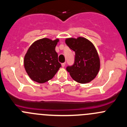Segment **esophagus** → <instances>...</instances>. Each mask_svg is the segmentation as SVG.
<instances>
[{
    "label": "esophagus",
    "instance_id": "esophagus-1",
    "mask_svg": "<svg viewBox=\"0 0 127 127\" xmlns=\"http://www.w3.org/2000/svg\"><path fill=\"white\" fill-rule=\"evenodd\" d=\"M65 65H66V63H63L61 64V66H62V67H64Z\"/></svg>",
    "mask_w": 127,
    "mask_h": 127
}]
</instances>
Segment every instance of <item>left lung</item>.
<instances>
[{"label":"left lung","mask_w":127,"mask_h":127,"mask_svg":"<svg viewBox=\"0 0 127 127\" xmlns=\"http://www.w3.org/2000/svg\"><path fill=\"white\" fill-rule=\"evenodd\" d=\"M65 43L75 52L74 63L72 66H67V71L79 83L91 82L96 77L100 69V60L94 45L82 37L67 38Z\"/></svg>","instance_id":"left-lung-1"}]
</instances>
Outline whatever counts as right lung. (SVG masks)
I'll list each match as a JSON object with an SVG mask.
<instances>
[{"mask_svg": "<svg viewBox=\"0 0 127 127\" xmlns=\"http://www.w3.org/2000/svg\"><path fill=\"white\" fill-rule=\"evenodd\" d=\"M58 39L43 38L34 42L27 51L24 58V66L33 81L44 83L54 77L61 64L55 47Z\"/></svg>", "mask_w": 127, "mask_h": 127, "instance_id": "obj_1", "label": "right lung"}]
</instances>
